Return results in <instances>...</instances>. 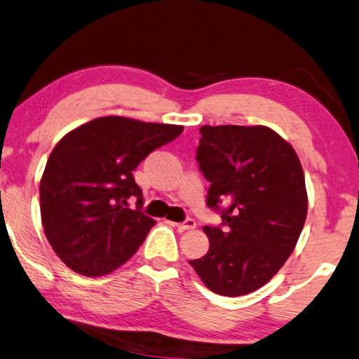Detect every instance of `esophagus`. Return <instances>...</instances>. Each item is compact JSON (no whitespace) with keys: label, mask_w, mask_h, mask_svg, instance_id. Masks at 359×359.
Wrapping results in <instances>:
<instances>
[{"label":"esophagus","mask_w":359,"mask_h":359,"mask_svg":"<svg viewBox=\"0 0 359 359\" xmlns=\"http://www.w3.org/2000/svg\"><path fill=\"white\" fill-rule=\"evenodd\" d=\"M175 226L178 228V231H187V229L196 228V221H194L193 218H188V219H184L183 223H175Z\"/></svg>","instance_id":"34e87169"}]
</instances>
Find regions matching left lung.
I'll return each mask as SVG.
<instances>
[{
  "mask_svg": "<svg viewBox=\"0 0 359 359\" xmlns=\"http://www.w3.org/2000/svg\"><path fill=\"white\" fill-rule=\"evenodd\" d=\"M200 133L196 159L211 183L206 205L223 224L203 228L210 250L189 264L216 294L253 293L280 271L302 234L308 213L302 163L266 126L205 125Z\"/></svg>",
  "mask_w": 359,
  "mask_h": 359,
  "instance_id": "obj_1",
  "label": "left lung"
}]
</instances>
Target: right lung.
<instances>
[{"mask_svg":"<svg viewBox=\"0 0 359 359\" xmlns=\"http://www.w3.org/2000/svg\"><path fill=\"white\" fill-rule=\"evenodd\" d=\"M181 131L183 126L104 116L60 140L39 183V205L44 234L66 266L103 276L136 253L156 221L141 213L143 191L133 171Z\"/></svg>","mask_w":359,"mask_h":359,"instance_id":"right-lung-1","label":"right lung"}]
</instances>
